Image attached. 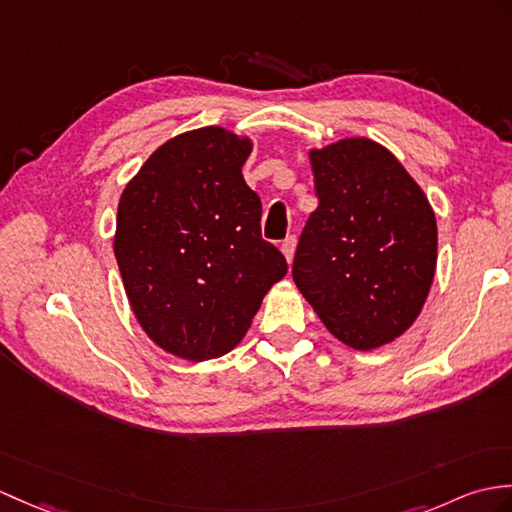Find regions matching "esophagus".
Wrapping results in <instances>:
<instances>
[{"mask_svg":"<svg viewBox=\"0 0 512 512\" xmlns=\"http://www.w3.org/2000/svg\"><path fill=\"white\" fill-rule=\"evenodd\" d=\"M294 248H296L294 235L285 237V240L281 242V253H283V257H285V261H288V264H292V259H294Z\"/></svg>","mask_w":512,"mask_h":512,"instance_id":"1","label":"esophagus"}]
</instances>
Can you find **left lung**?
Segmentation results:
<instances>
[{
	"label": "left lung",
	"mask_w": 512,
	"mask_h": 512,
	"mask_svg": "<svg viewBox=\"0 0 512 512\" xmlns=\"http://www.w3.org/2000/svg\"><path fill=\"white\" fill-rule=\"evenodd\" d=\"M316 211L292 279L329 334L355 351L399 338L430 294L438 229L430 200L386 146L344 137L310 150Z\"/></svg>",
	"instance_id": "obj_1"
}]
</instances>
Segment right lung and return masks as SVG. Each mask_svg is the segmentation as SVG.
Listing matches in <instances>:
<instances>
[{
	"instance_id": "right-lung-1",
	"label": "right lung",
	"mask_w": 512,
	"mask_h": 512,
	"mask_svg": "<svg viewBox=\"0 0 512 512\" xmlns=\"http://www.w3.org/2000/svg\"><path fill=\"white\" fill-rule=\"evenodd\" d=\"M251 150L222 126L187 130L154 150L120 196L113 251L128 303L176 358L205 362L237 347L288 272L261 240V202L242 176Z\"/></svg>"
}]
</instances>
